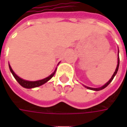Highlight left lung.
<instances>
[{
    "label": "left lung",
    "instance_id": "obj_1",
    "mask_svg": "<svg viewBox=\"0 0 127 127\" xmlns=\"http://www.w3.org/2000/svg\"><path fill=\"white\" fill-rule=\"evenodd\" d=\"M119 65H120V57H118V64H117V68H116V70H115V73H114V74H113V76H112V78H110V80L106 84L103 85V86H102L101 88H90V87H87V86H85V88H87L88 89H90V90H96V91H98V90H102V89H104L105 88L107 85L110 84V83L112 82V81L113 80V78H114V77L115 76V75L117 74V71H118V68H119Z\"/></svg>",
    "mask_w": 127,
    "mask_h": 127
}]
</instances>
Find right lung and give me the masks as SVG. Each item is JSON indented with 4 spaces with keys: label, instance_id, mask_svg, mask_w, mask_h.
<instances>
[{
    "label": "right lung",
    "instance_id": "obj_1",
    "mask_svg": "<svg viewBox=\"0 0 127 127\" xmlns=\"http://www.w3.org/2000/svg\"><path fill=\"white\" fill-rule=\"evenodd\" d=\"M9 68H10V70L11 71L12 74L14 76V78L16 79V81L20 83V85H22V87L25 88H36V87H38V86H40V85H43L45 83H46L48 81H49L51 79V78L54 76V75L56 73V69L54 71V72L50 75L49 76H48L47 78H44V79H42V80H40V81H25V80H23L22 78H20V77L18 76L14 73V71H12V68L10 67V66L9 65Z\"/></svg>",
    "mask_w": 127,
    "mask_h": 127
}]
</instances>
